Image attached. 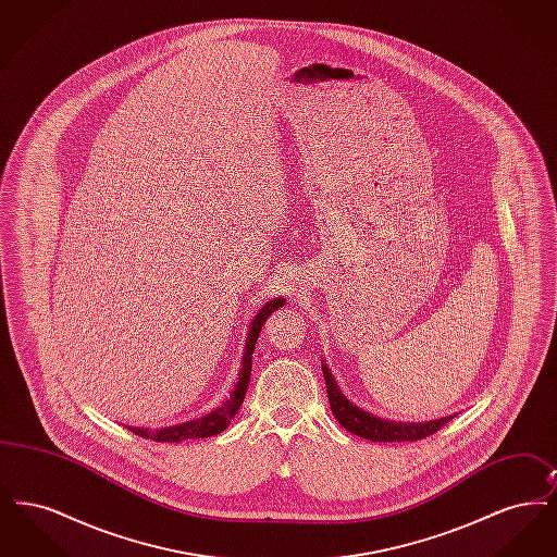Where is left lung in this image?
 <instances>
[{
  "label": "left lung",
  "mask_w": 557,
  "mask_h": 557,
  "mask_svg": "<svg viewBox=\"0 0 557 557\" xmlns=\"http://www.w3.org/2000/svg\"><path fill=\"white\" fill-rule=\"evenodd\" d=\"M323 377H325V388H327V400H330V409L336 416V420L341 425H345L348 432L368 438L373 443H400V441H420L430 434H434L436 430H441L443 425L450 422L455 416H447L441 420H432V422H391V420H382L375 418L368 411L359 409L357 405H352L348 398L341 393L334 375L327 370V366H321Z\"/></svg>",
  "instance_id": "1"
}]
</instances>
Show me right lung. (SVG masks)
Here are the masks:
<instances>
[{"label": "right lung", "mask_w": 557, "mask_h": 557, "mask_svg": "<svg viewBox=\"0 0 557 557\" xmlns=\"http://www.w3.org/2000/svg\"><path fill=\"white\" fill-rule=\"evenodd\" d=\"M286 300L284 298H273L265 302L261 307V311L255 315V319L250 321V327H248V336H246V346H244V357H242V370L238 373V382H236V388L234 393L230 395V398L216 407L211 413L198 418V420H189L184 424L169 425V428H160V430H150V428H129L133 434L141 436V438H152L157 443H182L187 438H209L214 436L219 432H223L232 418L238 413L239 405L244 400V395L248 391V380H250V370H252V352H255V345L259 341V334L263 330V323L265 319L284 305Z\"/></svg>", "instance_id": "1"}]
</instances>
